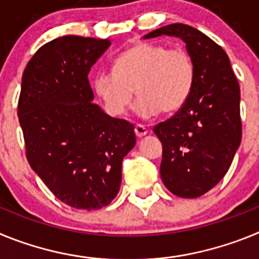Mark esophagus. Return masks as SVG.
<instances>
[{"label": "esophagus", "instance_id": "obj_1", "mask_svg": "<svg viewBox=\"0 0 259 259\" xmlns=\"http://www.w3.org/2000/svg\"><path fill=\"white\" fill-rule=\"evenodd\" d=\"M135 134H136V136L139 137V139H141V137H144L148 134V131H146V128L144 127V125L136 124L135 125Z\"/></svg>", "mask_w": 259, "mask_h": 259}]
</instances>
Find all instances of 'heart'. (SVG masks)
Here are the masks:
<instances>
[{
    "mask_svg": "<svg viewBox=\"0 0 259 259\" xmlns=\"http://www.w3.org/2000/svg\"><path fill=\"white\" fill-rule=\"evenodd\" d=\"M113 72L96 75L93 87L109 115L122 116L134 98V113L152 119L163 111H179L194 85V63L184 49L137 42L127 48L114 62Z\"/></svg>",
    "mask_w": 259,
    "mask_h": 259,
    "instance_id": "b5f03b06",
    "label": "heart"
}]
</instances>
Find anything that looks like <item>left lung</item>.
<instances>
[{"instance_id": "8db88e82", "label": "left lung", "mask_w": 259, "mask_h": 259, "mask_svg": "<svg viewBox=\"0 0 259 259\" xmlns=\"http://www.w3.org/2000/svg\"><path fill=\"white\" fill-rule=\"evenodd\" d=\"M175 36L194 63L188 101L154 127L161 140L159 172L166 188L183 198L200 197L227 174L241 143L240 87L228 56L198 29L175 23L144 36Z\"/></svg>"}]
</instances>
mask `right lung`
<instances>
[{
    "label": "right lung",
    "instance_id": "1",
    "mask_svg": "<svg viewBox=\"0 0 259 259\" xmlns=\"http://www.w3.org/2000/svg\"><path fill=\"white\" fill-rule=\"evenodd\" d=\"M110 40L63 36L42 45L23 72L18 102L29 166L58 200L75 209L107 206L136 144L134 124L93 104L91 67Z\"/></svg>",
    "mask_w": 259,
    "mask_h": 259
}]
</instances>
